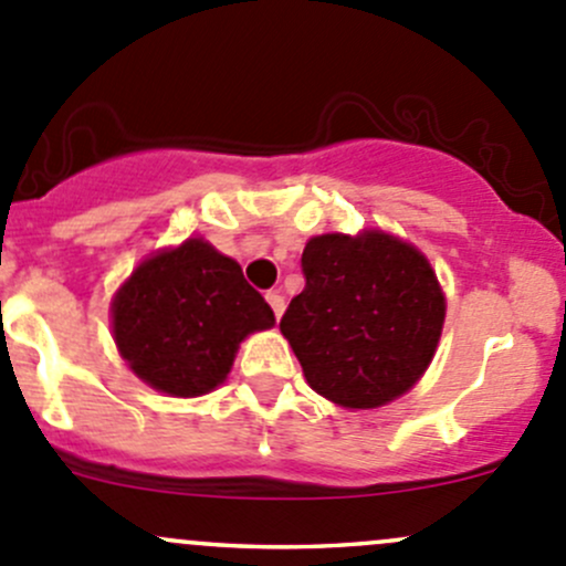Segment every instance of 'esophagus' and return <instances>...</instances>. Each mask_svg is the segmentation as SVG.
I'll list each match as a JSON object with an SVG mask.
<instances>
[{"instance_id": "obj_1", "label": "esophagus", "mask_w": 566, "mask_h": 566, "mask_svg": "<svg viewBox=\"0 0 566 566\" xmlns=\"http://www.w3.org/2000/svg\"><path fill=\"white\" fill-rule=\"evenodd\" d=\"M265 301H268V304H271V310H273V315H276V319L284 315V295H282V290H268Z\"/></svg>"}]
</instances>
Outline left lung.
<instances>
[{"label":"left lung","instance_id":"8db88e82","mask_svg":"<svg viewBox=\"0 0 566 566\" xmlns=\"http://www.w3.org/2000/svg\"><path fill=\"white\" fill-rule=\"evenodd\" d=\"M306 287L284 312V339L306 384L342 408H380L413 389L436 356L447 298L427 256L380 230L306 243Z\"/></svg>","mask_w":566,"mask_h":566}]
</instances>
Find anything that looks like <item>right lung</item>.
Masks as SVG:
<instances>
[{"label": "right lung", "mask_w": 566, "mask_h": 566, "mask_svg": "<svg viewBox=\"0 0 566 566\" xmlns=\"http://www.w3.org/2000/svg\"><path fill=\"white\" fill-rule=\"evenodd\" d=\"M273 323L241 265L202 238L147 256L112 298L119 356L169 397H202L224 384L238 345Z\"/></svg>", "instance_id": "add662e5"}]
</instances>
